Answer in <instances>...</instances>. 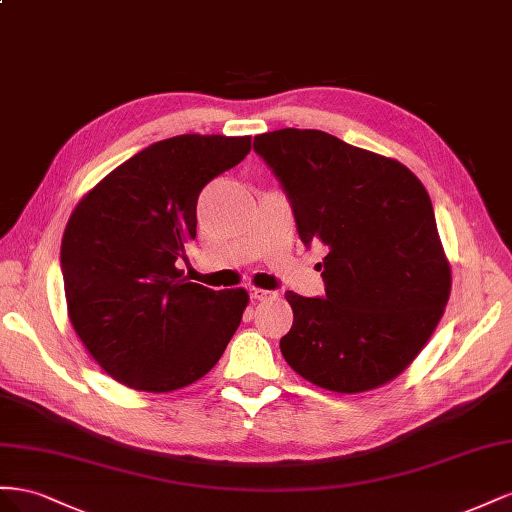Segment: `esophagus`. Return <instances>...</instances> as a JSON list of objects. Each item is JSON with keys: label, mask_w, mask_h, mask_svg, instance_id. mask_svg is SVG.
Masks as SVG:
<instances>
[{"label": "esophagus", "mask_w": 512, "mask_h": 512, "mask_svg": "<svg viewBox=\"0 0 512 512\" xmlns=\"http://www.w3.org/2000/svg\"><path fill=\"white\" fill-rule=\"evenodd\" d=\"M248 291H251V298H253V300H266V298H272V296H274V291L261 289V287H251Z\"/></svg>", "instance_id": "obj_1"}]
</instances>
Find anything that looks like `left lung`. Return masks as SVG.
Returning a JSON list of instances; mask_svg holds the SVG:
<instances>
[{
  "label": "left lung",
  "instance_id": "obj_1",
  "mask_svg": "<svg viewBox=\"0 0 512 512\" xmlns=\"http://www.w3.org/2000/svg\"><path fill=\"white\" fill-rule=\"evenodd\" d=\"M304 246L324 244V298L287 291V364L311 384L364 392L401 375L427 345L450 296V264L427 188L399 160L324 130L257 135Z\"/></svg>",
  "mask_w": 512,
  "mask_h": 512
}]
</instances>
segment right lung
Instances as JSON below:
<instances>
[{"label":"right lung","mask_w":512,"mask_h":512,"mask_svg":"<svg viewBox=\"0 0 512 512\" xmlns=\"http://www.w3.org/2000/svg\"><path fill=\"white\" fill-rule=\"evenodd\" d=\"M251 152V137L180 135L128 158L87 193L62 240L70 324L120 384L171 392L223 356L246 289L214 291L180 270L197 236V199Z\"/></svg>","instance_id":"1"}]
</instances>
